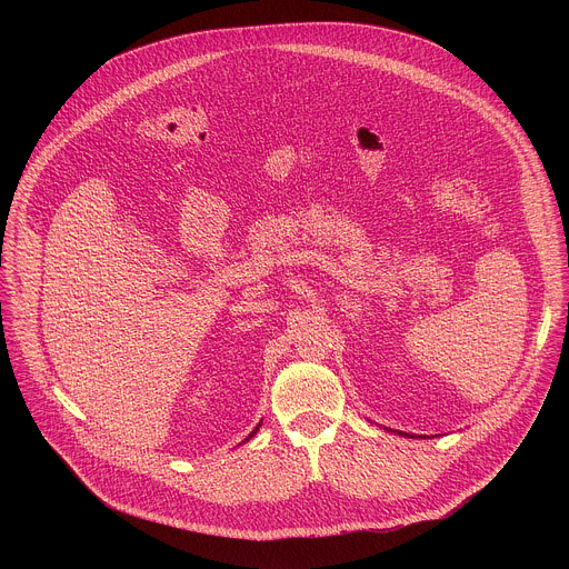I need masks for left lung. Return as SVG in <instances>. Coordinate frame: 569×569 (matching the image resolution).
<instances>
[{
  "mask_svg": "<svg viewBox=\"0 0 569 569\" xmlns=\"http://www.w3.org/2000/svg\"><path fill=\"white\" fill-rule=\"evenodd\" d=\"M399 433H401V436H407V433H403V431H399ZM411 438H413V436H411Z\"/></svg>",
  "mask_w": 569,
  "mask_h": 569,
  "instance_id": "1",
  "label": "left lung"
}]
</instances>
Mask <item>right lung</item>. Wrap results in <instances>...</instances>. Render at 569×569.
Listing matches in <instances>:
<instances>
[{"label": "right lung", "mask_w": 569, "mask_h": 569, "mask_svg": "<svg viewBox=\"0 0 569 569\" xmlns=\"http://www.w3.org/2000/svg\"><path fill=\"white\" fill-rule=\"evenodd\" d=\"M258 427H260V422H258V425H256V429H253V431H251V433H249V436H247V438H244L243 442H247V440H249V438H253V433H256V431H258Z\"/></svg>", "instance_id": "obj_1"}]
</instances>
